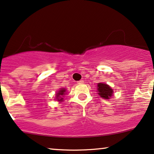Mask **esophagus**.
Here are the masks:
<instances>
[{
    "label": "esophagus",
    "instance_id": "esophagus-1",
    "mask_svg": "<svg viewBox=\"0 0 154 154\" xmlns=\"http://www.w3.org/2000/svg\"><path fill=\"white\" fill-rule=\"evenodd\" d=\"M84 82V80H82H82H79V81H78V82H77V84H83Z\"/></svg>",
    "mask_w": 154,
    "mask_h": 154
}]
</instances>
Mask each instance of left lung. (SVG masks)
<instances>
[{
	"instance_id": "left-lung-1",
	"label": "left lung",
	"mask_w": 154,
	"mask_h": 154,
	"mask_svg": "<svg viewBox=\"0 0 154 154\" xmlns=\"http://www.w3.org/2000/svg\"><path fill=\"white\" fill-rule=\"evenodd\" d=\"M98 94L99 96L104 99H109L113 95V90L109 85L106 84L98 83Z\"/></svg>"
}]
</instances>
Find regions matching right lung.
Returning a JSON list of instances; mask_svg holds the SVG:
<instances>
[{
	"label": "right lung",
	"mask_w": 154,
	"mask_h": 154,
	"mask_svg": "<svg viewBox=\"0 0 154 154\" xmlns=\"http://www.w3.org/2000/svg\"><path fill=\"white\" fill-rule=\"evenodd\" d=\"M66 88H60V89L58 91L57 94H56V98L57 100L58 101H62L63 100V96L65 94H66Z\"/></svg>",
	"instance_id": "1"
}]
</instances>
